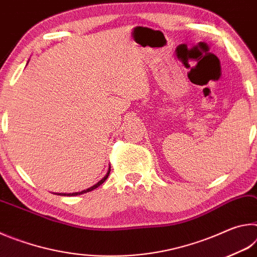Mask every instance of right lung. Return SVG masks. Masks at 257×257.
I'll return each mask as SVG.
<instances>
[{"label":"right lung","instance_id":"add662e5","mask_svg":"<svg viewBox=\"0 0 257 257\" xmlns=\"http://www.w3.org/2000/svg\"><path fill=\"white\" fill-rule=\"evenodd\" d=\"M110 171H111V168H108V171H107V173L105 176H104V178H102L101 180H99L97 184H95L94 186H92V187H89L88 189H85V190H82V191H79V193H72V194H58V195H61V196H77V195H81V194H85V193H88V191H92V190H94L95 188H97L98 186H101L104 181H105L106 179H107V177H108V175H110Z\"/></svg>","mask_w":257,"mask_h":257}]
</instances>
